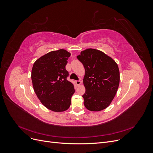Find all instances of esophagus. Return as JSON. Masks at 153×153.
<instances>
[{
    "label": "esophagus",
    "instance_id": "34e87169",
    "mask_svg": "<svg viewBox=\"0 0 153 153\" xmlns=\"http://www.w3.org/2000/svg\"><path fill=\"white\" fill-rule=\"evenodd\" d=\"M75 83L77 85H80L81 84V81L80 80H76Z\"/></svg>",
    "mask_w": 153,
    "mask_h": 153
}]
</instances>
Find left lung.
I'll return each instance as SVG.
<instances>
[{"instance_id":"8db88e82","label":"left lung","mask_w":153,"mask_h":153,"mask_svg":"<svg viewBox=\"0 0 153 153\" xmlns=\"http://www.w3.org/2000/svg\"><path fill=\"white\" fill-rule=\"evenodd\" d=\"M77 59L85 68L82 96L85 108L101 111L107 108L117 91L120 75L117 63L98 50L89 48L82 51Z\"/></svg>"}]
</instances>
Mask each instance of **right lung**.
<instances>
[{
  "label": "right lung",
  "instance_id": "obj_1",
  "mask_svg": "<svg viewBox=\"0 0 153 153\" xmlns=\"http://www.w3.org/2000/svg\"><path fill=\"white\" fill-rule=\"evenodd\" d=\"M71 53L61 49L48 52L34 63L31 78L36 94L45 107L53 112H64L71 105L75 88L67 80L66 69Z\"/></svg>",
  "mask_w": 153,
  "mask_h": 153
}]
</instances>
